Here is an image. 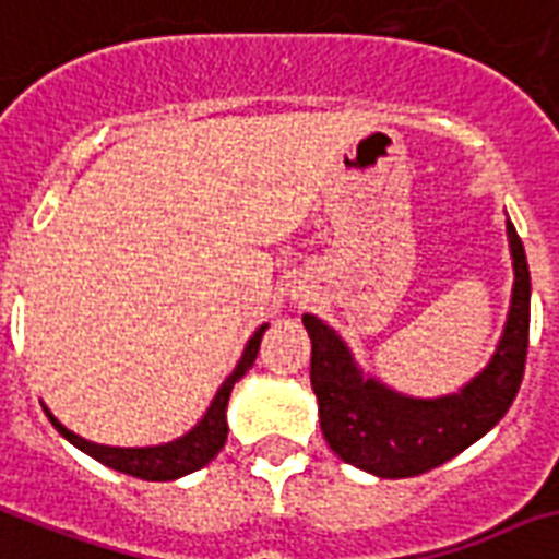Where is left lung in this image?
<instances>
[{
    "label": "left lung",
    "instance_id": "8db88e82",
    "mask_svg": "<svg viewBox=\"0 0 559 559\" xmlns=\"http://www.w3.org/2000/svg\"><path fill=\"white\" fill-rule=\"evenodd\" d=\"M513 292L506 332L481 369L462 390L441 399H409L378 378H364L341 334L314 314H302L311 337V390L320 404V430L346 464L406 479L450 462L493 430L520 392L531 323V274L525 248L508 218Z\"/></svg>",
    "mask_w": 559,
    "mask_h": 559
}]
</instances>
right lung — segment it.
Returning a JSON list of instances; mask_svg holds the SVG:
<instances>
[{"label":"right lung","instance_id":"add662e5","mask_svg":"<svg viewBox=\"0 0 559 559\" xmlns=\"http://www.w3.org/2000/svg\"><path fill=\"white\" fill-rule=\"evenodd\" d=\"M265 329L267 323L259 325L257 332H253V337L248 341V346H245L236 369L227 374V381L218 386L216 399L210 401L202 421L195 424L190 432H185L181 439L167 441V444H155V448H109V444H95V441H86L83 436H78V432H71L69 427H62V424L53 418L48 406H43V409H46V415L51 418L53 427H57L74 448L88 453V456L97 459V462L106 464V467H111V471H120L127 473V476H138V479L146 481L178 479V476H187V473L202 471L204 464L213 462V459L218 456V450L225 448L227 401H230V390H234V383L239 381V378L251 369L253 360H257L259 343H262Z\"/></svg>","mask_w":559,"mask_h":559}]
</instances>
